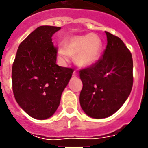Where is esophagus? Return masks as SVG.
<instances>
[{"instance_id": "esophagus-1", "label": "esophagus", "mask_w": 148, "mask_h": 148, "mask_svg": "<svg viewBox=\"0 0 148 148\" xmlns=\"http://www.w3.org/2000/svg\"><path fill=\"white\" fill-rule=\"evenodd\" d=\"M72 76H77V72H76V71H74V72H73V73H72Z\"/></svg>"}]
</instances>
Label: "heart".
I'll return each instance as SVG.
<instances>
[{
	"instance_id": "b5f03b06",
	"label": "heart",
	"mask_w": 148,
	"mask_h": 148,
	"mask_svg": "<svg viewBox=\"0 0 148 148\" xmlns=\"http://www.w3.org/2000/svg\"><path fill=\"white\" fill-rule=\"evenodd\" d=\"M103 44L95 34L77 36L68 38L64 42V49L58 51L59 58L67 60L69 55H75V62L81 67H89L99 58Z\"/></svg>"
}]
</instances>
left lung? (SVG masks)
<instances>
[{"label":"left lung","mask_w":148,"mask_h":148,"mask_svg":"<svg viewBox=\"0 0 148 148\" xmlns=\"http://www.w3.org/2000/svg\"><path fill=\"white\" fill-rule=\"evenodd\" d=\"M108 44L102 57L80 70L83 87L81 108L89 116L108 117L121 108L133 87V58L126 45L116 36L105 32Z\"/></svg>","instance_id":"1"}]
</instances>
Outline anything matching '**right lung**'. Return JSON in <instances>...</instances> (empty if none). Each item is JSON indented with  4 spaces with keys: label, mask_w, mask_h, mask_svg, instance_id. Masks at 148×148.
I'll use <instances>...</instances> for the list:
<instances>
[{
    "label": "right lung",
    "mask_w": 148,
    "mask_h": 148,
    "mask_svg": "<svg viewBox=\"0 0 148 148\" xmlns=\"http://www.w3.org/2000/svg\"><path fill=\"white\" fill-rule=\"evenodd\" d=\"M60 27L40 26L19 45L12 67L13 93L26 113L37 120L50 117L73 69L56 64L58 48L52 36Z\"/></svg>",
    "instance_id": "1"
}]
</instances>
